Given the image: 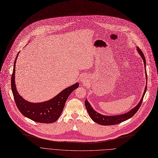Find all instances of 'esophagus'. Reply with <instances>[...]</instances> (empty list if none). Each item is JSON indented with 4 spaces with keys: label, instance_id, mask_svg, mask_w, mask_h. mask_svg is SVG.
Here are the masks:
<instances>
[{
    "label": "esophagus",
    "instance_id": "1",
    "mask_svg": "<svg viewBox=\"0 0 158 158\" xmlns=\"http://www.w3.org/2000/svg\"><path fill=\"white\" fill-rule=\"evenodd\" d=\"M85 80V76H81V78H80V81L81 82H83Z\"/></svg>",
    "mask_w": 158,
    "mask_h": 158
}]
</instances>
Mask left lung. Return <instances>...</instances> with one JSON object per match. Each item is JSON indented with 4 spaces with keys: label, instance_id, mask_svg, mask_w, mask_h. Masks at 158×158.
Returning a JSON list of instances; mask_svg holds the SVG:
<instances>
[{
    "label": "left lung",
    "instance_id": "1",
    "mask_svg": "<svg viewBox=\"0 0 158 158\" xmlns=\"http://www.w3.org/2000/svg\"><path fill=\"white\" fill-rule=\"evenodd\" d=\"M137 49L139 54L140 55L141 57L142 58V59L143 60L145 71V78H146V81H148L147 73H146V69H146V68H145V66H145V64H146V63H145V58L144 57L143 54L142 53V52L140 51V49L139 47H137ZM146 89H147V86H145V90L143 92V94L142 95V98H141L140 102H139V104L135 107H133L131 110L129 111L128 112H127L126 113L122 114L114 115V116L103 115V114H101L98 113L96 111H95L92 108V107L91 106V105L89 104L87 99H85V104L87 111L89 116H90L91 119L94 121H95V123H98L101 125H104V126L116 125V124L120 123L121 122H123V121H125L131 118L133 115H134L137 113V111L139 110V107L141 106V104L143 101V96L145 94V92H146Z\"/></svg>",
    "mask_w": 158,
    "mask_h": 158
}]
</instances>
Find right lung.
<instances>
[{
  "label": "right lung",
  "mask_w": 158,
  "mask_h": 158,
  "mask_svg": "<svg viewBox=\"0 0 158 158\" xmlns=\"http://www.w3.org/2000/svg\"><path fill=\"white\" fill-rule=\"evenodd\" d=\"M17 54L13 74L11 77V89L13 91L16 104L21 113L27 118L42 123H52L57 120L61 114L67 99L71 92L79 87L77 82L66 88L50 100L42 102H30L23 99L17 91L15 83V67Z\"/></svg>",
  "instance_id": "obj_1"
}]
</instances>
